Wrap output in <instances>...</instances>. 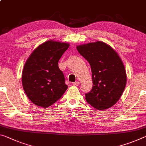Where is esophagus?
Returning <instances> with one entry per match:
<instances>
[{"instance_id": "1", "label": "esophagus", "mask_w": 146, "mask_h": 146, "mask_svg": "<svg viewBox=\"0 0 146 146\" xmlns=\"http://www.w3.org/2000/svg\"><path fill=\"white\" fill-rule=\"evenodd\" d=\"M79 84H80V82H78V81H77V82H75L73 83V85L75 86H78Z\"/></svg>"}]
</instances>
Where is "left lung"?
<instances>
[{
	"mask_svg": "<svg viewBox=\"0 0 146 146\" xmlns=\"http://www.w3.org/2000/svg\"><path fill=\"white\" fill-rule=\"evenodd\" d=\"M78 52L91 67L93 88L86 100L98 110H105L116 103L125 88L127 74L121 58L103 41L77 46Z\"/></svg>",
	"mask_w": 146,
	"mask_h": 146,
	"instance_id": "obj_1",
	"label": "left lung"
}]
</instances>
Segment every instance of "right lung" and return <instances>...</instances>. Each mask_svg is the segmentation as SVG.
Segmentation results:
<instances>
[{"mask_svg": "<svg viewBox=\"0 0 146 146\" xmlns=\"http://www.w3.org/2000/svg\"><path fill=\"white\" fill-rule=\"evenodd\" d=\"M69 47V43L48 40L35 48L25 62L23 87L34 105L47 108L68 89L58 62Z\"/></svg>", "mask_w": 146, "mask_h": 146, "instance_id": "obj_1", "label": "right lung"}]
</instances>
